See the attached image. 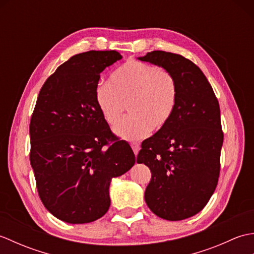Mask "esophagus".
I'll use <instances>...</instances> for the list:
<instances>
[{
  "mask_svg": "<svg viewBox=\"0 0 254 254\" xmlns=\"http://www.w3.org/2000/svg\"><path fill=\"white\" fill-rule=\"evenodd\" d=\"M131 147H132L133 152H134V154H135V155H137L138 154V150L141 149V146H139L138 143H131Z\"/></svg>",
  "mask_w": 254,
  "mask_h": 254,
  "instance_id": "esophagus-1",
  "label": "esophagus"
}]
</instances>
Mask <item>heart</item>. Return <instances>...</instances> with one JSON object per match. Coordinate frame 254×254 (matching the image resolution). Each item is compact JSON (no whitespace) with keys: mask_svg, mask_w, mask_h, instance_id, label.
Segmentation results:
<instances>
[{"mask_svg":"<svg viewBox=\"0 0 254 254\" xmlns=\"http://www.w3.org/2000/svg\"><path fill=\"white\" fill-rule=\"evenodd\" d=\"M95 100L102 118L115 127L126 109L127 116L117 127L119 136L137 141L168 122L176 104V84L166 69L139 61H128L117 68L109 83H99Z\"/></svg>","mask_w":254,"mask_h":254,"instance_id":"obj_1","label":"heart"}]
</instances>
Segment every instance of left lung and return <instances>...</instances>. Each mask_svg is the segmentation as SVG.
<instances>
[{"label":"left lung","instance_id":"8db88e82","mask_svg":"<svg viewBox=\"0 0 254 254\" xmlns=\"http://www.w3.org/2000/svg\"><path fill=\"white\" fill-rule=\"evenodd\" d=\"M138 59L164 67L176 84L171 117L143 141L137 155V163L152 172L145 202L160 218L182 220L201 212L217 187L224 142L219 104L189 59L159 50Z\"/></svg>","mask_w":254,"mask_h":254}]
</instances>
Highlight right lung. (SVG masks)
<instances>
[{
    "label": "right lung",
    "mask_w": 254,
    "mask_h": 254,
    "mask_svg": "<svg viewBox=\"0 0 254 254\" xmlns=\"http://www.w3.org/2000/svg\"><path fill=\"white\" fill-rule=\"evenodd\" d=\"M120 53L88 51L72 57L45 82L30 119V165L42 204L57 218L85 224L110 206L111 179L135 164L95 100L100 73Z\"/></svg>",
    "instance_id": "right-lung-1"
}]
</instances>
